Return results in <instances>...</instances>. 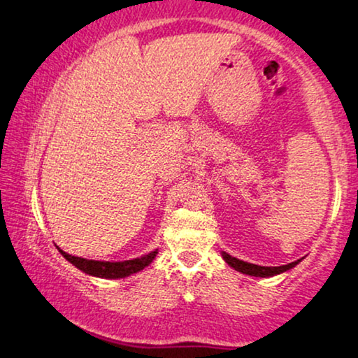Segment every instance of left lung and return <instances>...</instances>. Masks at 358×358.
Segmentation results:
<instances>
[{"label": "left lung", "mask_w": 358, "mask_h": 358, "mask_svg": "<svg viewBox=\"0 0 358 358\" xmlns=\"http://www.w3.org/2000/svg\"><path fill=\"white\" fill-rule=\"evenodd\" d=\"M222 257L223 260L227 262L228 265L231 266V268H235L236 272L240 273H245V275H250V277H273V275H280L283 272H288V270L294 268L295 265H299L300 262H302V258L296 262H292V264L288 265H280V266H262V265H255V264H248V262H243V260H238V258L228 255V253L222 252Z\"/></svg>", "instance_id": "8db88e82"}]
</instances>
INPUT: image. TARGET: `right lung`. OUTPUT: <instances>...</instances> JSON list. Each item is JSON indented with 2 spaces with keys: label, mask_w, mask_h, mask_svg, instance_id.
Segmentation results:
<instances>
[{
  "label": "right lung",
  "mask_w": 358,
  "mask_h": 358,
  "mask_svg": "<svg viewBox=\"0 0 358 358\" xmlns=\"http://www.w3.org/2000/svg\"><path fill=\"white\" fill-rule=\"evenodd\" d=\"M59 253L70 262L71 265H75L76 268L85 272L86 275H93V277L100 278H124L128 275H133L140 270H143L145 266H148L157 257L158 250L150 252L148 255H143L140 258H133V260H124V262H100V260H86L81 257H73L70 253L59 250Z\"/></svg>",
  "instance_id": "right-lung-1"
}]
</instances>
